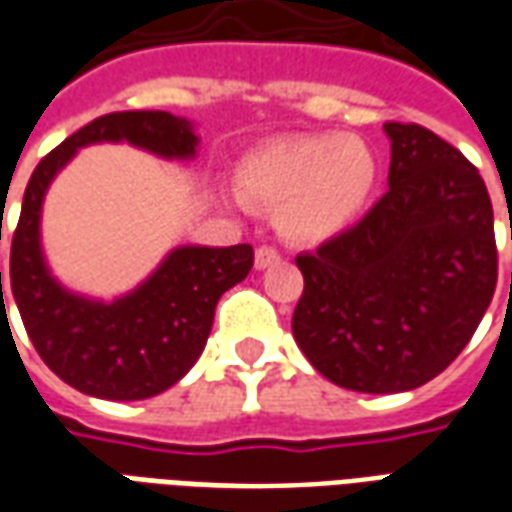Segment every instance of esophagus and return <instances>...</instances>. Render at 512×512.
Segmentation results:
<instances>
[{"instance_id": "1", "label": "esophagus", "mask_w": 512, "mask_h": 512, "mask_svg": "<svg viewBox=\"0 0 512 512\" xmlns=\"http://www.w3.org/2000/svg\"><path fill=\"white\" fill-rule=\"evenodd\" d=\"M279 263V252L274 246H260L255 252V268H268V266H277Z\"/></svg>"}]
</instances>
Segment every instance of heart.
Masks as SVG:
<instances>
[{"mask_svg": "<svg viewBox=\"0 0 512 512\" xmlns=\"http://www.w3.org/2000/svg\"><path fill=\"white\" fill-rule=\"evenodd\" d=\"M378 156L356 134L277 136L241 158L235 186L244 200L277 208V230L293 244L318 246L345 233L378 183Z\"/></svg>", "mask_w": 512, "mask_h": 512, "instance_id": "1", "label": "heart"}]
</instances>
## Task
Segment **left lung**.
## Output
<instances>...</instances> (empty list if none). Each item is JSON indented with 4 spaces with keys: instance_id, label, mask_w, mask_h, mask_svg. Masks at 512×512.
<instances>
[{
    "instance_id": "1",
    "label": "left lung",
    "mask_w": 512,
    "mask_h": 512,
    "mask_svg": "<svg viewBox=\"0 0 512 512\" xmlns=\"http://www.w3.org/2000/svg\"><path fill=\"white\" fill-rule=\"evenodd\" d=\"M384 197L315 252L293 337L332 384L395 395L461 354L496 288L494 208L480 172L422 126L386 123Z\"/></svg>"
}]
</instances>
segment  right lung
I'll list each match as a JSON object with an SVG mask.
<instances>
[{"label":"right lung","mask_w":512,"mask_h":512,"mask_svg":"<svg viewBox=\"0 0 512 512\" xmlns=\"http://www.w3.org/2000/svg\"><path fill=\"white\" fill-rule=\"evenodd\" d=\"M104 142H126L186 164L197 158L200 136L191 120L169 112H112L54 147L24 191L10 246V290L29 340L51 373L90 397L145 400L178 384L200 359L216 304L224 290L246 279L255 252L249 244H183L169 249L136 288L115 299L65 288L43 252V200L82 147Z\"/></svg>","instance_id":"right-lung-1"}]
</instances>
